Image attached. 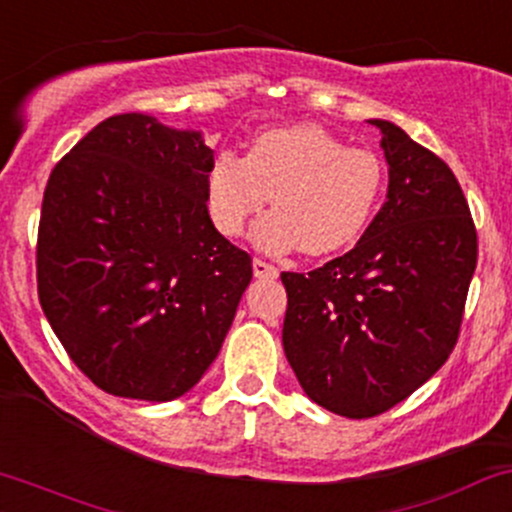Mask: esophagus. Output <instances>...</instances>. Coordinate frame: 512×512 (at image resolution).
I'll return each instance as SVG.
<instances>
[{"mask_svg": "<svg viewBox=\"0 0 512 512\" xmlns=\"http://www.w3.org/2000/svg\"><path fill=\"white\" fill-rule=\"evenodd\" d=\"M252 272H255L257 279H277L279 277V269L274 265H269V262L260 260V257H255L252 260Z\"/></svg>", "mask_w": 512, "mask_h": 512, "instance_id": "obj_1", "label": "esophagus"}]
</instances>
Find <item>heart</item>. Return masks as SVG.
Here are the masks:
<instances>
[{
	"mask_svg": "<svg viewBox=\"0 0 512 512\" xmlns=\"http://www.w3.org/2000/svg\"><path fill=\"white\" fill-rule=\"evenodd\" d=\"M386 170L367 148H347L325 128H269L247 155L230 150L213 160L206 194L213 226L240 235L272 196L274 211L252 228V243L267 252L299 247L306 255H330L362 235L379 209Z\"/></svg>",
	"mask_w": 512,
	"mask_h": 512,
	"instance_id": "b5f03b06",
	"label": "heart"
}]
</instances>
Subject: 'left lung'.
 <instances>
[{
	"mask_svg": "<svg viewBox=\"0 0 512 512\" xmlns=\"http://www.w3.org/2000/svg\"><path fill=\"white\" fill-rule=\"evenodd\" d=\"M369 123L389 162L384 206L350 252L282 274L286 359L311 401L355 420L406 401L447 362L479 255L447 162L391 121Z\"/></svg>",
	"mask_w": 512,
	"mask_h": 512,
	"instance_id": "8db88e82",
	"label": "left lung"
}]
</instances>
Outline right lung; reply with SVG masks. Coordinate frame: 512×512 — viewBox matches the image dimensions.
<instances>
[{
	"mask_svg": "<svg viewBox=\"0 0 512 512\" xmlns=\"http://www.w3.org/2000/svg\"><path fill=\"white\" fill-rule=\"evenodd\" d=\"M213 150L153 116L101 121L53 167L38 223V299L72 362L138 401L187 393L252 279L209 216Z\"/></svg>",
	"mask_w": 512,
	"mask_h": 512,
	"instance_id": "right-lung-1",
	"label": "right lung"
}]
</instances>
